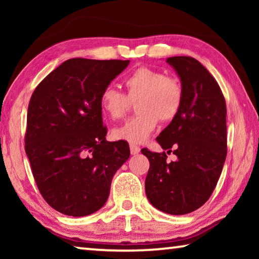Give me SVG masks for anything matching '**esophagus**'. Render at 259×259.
Wrapping results in <instances>:
<instances>
[{
    "instance_id": "obj_1",
    "label": "esophagus",
    "mask_w": 259,
    "mask_h": 259,
    "mask_svg": "<svg viewBox=\"0 0 259 259\" xmlns=\"http://www.w3.org/2000/svg\"><path fill=\"white\" fill-rule=\"evenodd\" d=\"M140 152V148L137 145H134V144H130V153L133 155H137Z\"/></svg>"
}]
</instances>
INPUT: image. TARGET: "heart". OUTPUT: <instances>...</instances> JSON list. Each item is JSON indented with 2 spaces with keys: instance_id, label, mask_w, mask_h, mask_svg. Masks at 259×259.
Returning <instances> with one entry per match:
<instances>
[{
  "instance_id": "obj_1",
  "label": "heart",
  "mask_w": 259,
  "mask_h": 259,
  "mask_svg": "<svg viewBox=\"0 0 259 259\" xmlns=\"http://www.w3.org/2000/svg\"><path fill=\"white\" fill-rule=\"evenodd\" d=\"M124 85L126 96L115 88L106 87L99 97L100 109L112 120L121 119L128 109L129 99L138 98L137 115L112 131V136L117 140L143 144L155 130L159 119L171 121L182 107L183 90L179 82L155 69H136L124 78Z\"/></svg>"
}]
</instances>
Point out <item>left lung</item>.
<instances>
[{
    "mask_svg": "<svg viewBox=\"0 0 259 259\" xmlns=\"http://www.w3.org/2000/svg\"><path fill=\"white\" fill-rule=\"evenodd\" d=\"M181 78L183 103L178 114L156 138L166 154L143 148L150 161L145 192L153 207L186 214L207 202L226 159V104L218 83L192 57L166 59Z\"/></svg>",
    "mask_w": 259,
    "mask_h": 259,
    "instance_id": "left-lung-1",
    "label": "left lung"
}]
</instances>
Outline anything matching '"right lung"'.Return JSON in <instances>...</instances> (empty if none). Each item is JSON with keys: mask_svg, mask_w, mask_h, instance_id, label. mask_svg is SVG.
<instances>
[{"mask_svg": "<svg viewBox=\"0 0 259 259\" xmlns=\"http://www.w3.org/2000/svg\"><path fill=\"white\" fill-rule=\"evenodd\" d=\"M129 63L68 59L34 90L25 151L38 190L57 211L73 217L97 211L129 159L128 143L106 140L99 106L102 91Z\"/></svg>", "mask_w": 259, "mask_h": 259, "instance_id": "obj_1", "label": "right lung"}]
</instances>
